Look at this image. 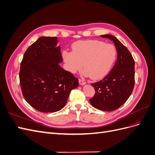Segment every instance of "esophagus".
<instances>
[{
	"label": "esophagus",
	"mask_w": 155,
	"mask_h": 155,
	"mask_svg": "<svg viewBox=\"0 0 155 155\" xmlns=\"http://www.w3.org/2000/svg\"><path fill=\"white\" fill-rule=\"evenodd\" d=\"M79 85H85V82L83 81L82 79H79Z\"/></svg>",
	"instance_id": "obj_1"
}]
</instances>
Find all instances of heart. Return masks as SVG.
I'll list each match as a JSON object with an SVG mask.
<instances>
[{
	"label": "heart",
	"instance_id": "b5f03b06",
	"mask_svg": "<svg viewBox=\"0 0 155 155\" xmlns=\"http://www.w3.org/2000/svg\"><path fill=\"white\" fill-rule=\"evenodd\" d=\"M72 51L64 50L62 53L67 70L74 74L83 66V74L95 80L110 72L117 58L115 46L102 41H78L72 45Z\"/></svg>",
	"mask_w": 155,
	"mask_h": 155
}]
</instances>
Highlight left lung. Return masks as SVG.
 Segmentation results:
<instances>
[{
	"label": "left lung",
	"instance_id": "1",
	"mask_svg": "<svg viewBox=\"0 0 155 155\" xmlns=\"http://www.w3.org/2000/svg\"><path fill=\"white\" fill-rule=\"evenodd\" d=\"M101 37L113 41L118 52L117 61L106 77L91 84L96 92L89 101L97 109L112 111L122 105L133 91L134 61L128 49L116 37L109 34Z\"/></svg>",
	"mask_w": 155,
	"mask_h": 155
}]
</instances>
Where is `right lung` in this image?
<instances>
[{
    "instance_id": "right-lung-1",
    "label": "right lung",
    "mask_w": 155,
    "mask_h": 155,
    "mask_svg": "<svg viewBox=\"0 0 155 155\" xmlns=\"http://www.w3.org/2000/svg\"><path fill=\"white\" fill-rule=\"evenodd\" d=\"M57 37H41L30 45L21 63L19 79L26 101L43 112L60 110L78 79L60 67L63 62Z\"/></svg>"
}]
</instances>
